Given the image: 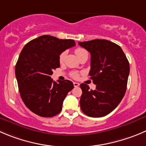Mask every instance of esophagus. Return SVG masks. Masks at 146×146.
Masks as SVG:
<instances>
[{
	"label": "esophagus",
	"mask_w": 146,
	"mask_h": 146,
	"mask_svg": "<svg viewBox=\"0 0 146 146\" xmlns=\"http://www.w3.org/2000/svg\"><path fill=\"white\" fill-rule=\"evenodd\" d=\"M73 84H74V87H79V86H80V84H79V83H77V82H73Z\"/></svg>",
	"instance_id": "1"
}]
</instances>
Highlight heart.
Here are the masks:
<instances>
[{
    "label": "heart",
    "instance_id": "1",
    "mask_svg": "<svg viewBox=\"0 0 146 146\" xmlns=\"http://www.w3.org/2000/svg\"><path fill=\"white\" fill-rule=\"evenodd\" d=\"M74 52H75L76 55H77V56L79 58V59H80V57H82V56H84V55H88L87 51H86L84 48H80V47H78V48H76V49L74 50ZM66 55V51H63V52H62V53L60 54V55H59V62H60V63H62V62H64ZM71 76H72L73 78L77 79V78H79V77H80V74H79L77 72H72V74H71Z\"/></svg>",
    "mask_w": 146,
    "mask_h": 146
}]
</instances>
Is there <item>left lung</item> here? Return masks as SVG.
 <instances>
[{
  "label": "left lung",
  "mask_w": 146,
  "mask_h": 146,
  "mask_svg": "<svg viewBox=\"0 0 146 146\" xmlns=\"http://www.w3.org/2000/svg\"><path fill=\"white\" fill-rule=\"evenodd\" d=\"M91 55L89 75L96 84L95 90L80 84V108L92 117L107 115L117 108L124 97L130 73L128 60L120 46L105 39L79 42Z\"/></svg>",
  "instance_id": "8db88e82"
}]
</instances>
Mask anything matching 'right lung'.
<instances>
[{
    "mask_svg": "<svg viewBox=\"0 0 146 146\" xmlns=\"http://www.w3.org/2000/svg\"><path fill=\"white\" fill-rule=\"evenodd\" d=\"M74 46V40L44 35L29 41L22 49L15 73L21 98L34 113L50 117L62 110L64 100L74 84L67 80L56 82L51 75L60 66V54Z\"/></svg>",
    "mask_w": 146,
    "mask_h": 146,
    "instance_id": "obj_1",
    "label": "right lung"
}]
</instances>
